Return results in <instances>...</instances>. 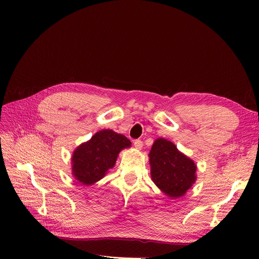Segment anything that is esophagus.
Instances as JSON below:
<instances>
[{
	"mask_svg": "<svg viewBox=\"0 0 259 259\" xmlns=\"http://www.w3.org/2000/svg\"><path fill=\"white\" fill-rule=\"evenodd\" d=\"M133 145H134V147L137 148V149H142V147H143V142H142L141 140H135V141L133 142Z\"/></svg>",
	"mask_w": 259,
	"mask_h": 259,
	"instance_id": "esophagus-1",
	"label": "esophagus"
}]
</instances>
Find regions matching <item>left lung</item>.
Here are the masks:
<instances>
[{
  "label": "left lung",
  "mask_w": 259,
  "mask_h": 259,
  "mask_svg": "<svg viewBox=\"0 0 259 259\" xmlns=\"http://www.w3.org/2000/svg\"><path fill=\"white\" fill-rule=\"evenodd\" d=\"M151 178L154 184L171 198L183 196L194 184L196 166L165 139L154 142L149 153Z\"/></svg>",
  "instance_id": "left-lung-1"
}]
</instances>
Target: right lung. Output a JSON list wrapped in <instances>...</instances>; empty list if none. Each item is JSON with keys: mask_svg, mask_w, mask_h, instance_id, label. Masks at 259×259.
<instances>
[{"mask_svg": "<svg viewBox=\"0 0 259 259\" xmlns=\"http://www.w3.org/2000/svg\"><path fill=\"white\" fill-rule=\"evenodd\" d=\"M131 142L112 130H102L91 140L77 147L72 155V172L83 185H92L111 169L118 153L130 147Z\"/></svg>", "mask_w": 259, "mask_h": 259, "instance_id": "right-lung-1", "label": "right lung"}]
</instances>
